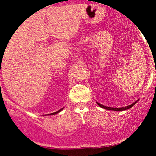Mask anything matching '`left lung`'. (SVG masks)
Instances as JSON below:
<instances>
[{"label":"left lung","mask_w":156,"mask_h":156,"mask_svg":"<svg viewBox=\"0 0 156 156\" xmlns=\"http://www.w3.org/2000/svg\"><path fill=\"white\" fill-rule=\"evenodd\" d=\"M138 100H136V101H135L134 103H133L132 104L129 105V106H125V107H121V108H112V107H108V106H103V105L100 104V103H99L98 102H96V103H97V104L99 105V106H100L101 108H105V109H107V110H112V111H125V110H127V109H129V108H130L132 107L133 106H134L135 103H137Z\"/></svg>","instance_id":"obj_1"}]
</instances>
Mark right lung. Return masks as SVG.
Instances as JSON below:
<instances>
[{
	"instance_id": "obj_1",
	"label": "right lung",
	"mask_w": 156,
	"mask_h": 156,
	"mask_svg": "<svg viewBox=\"0 0 156 156\" xmlns=\"http://www.w3.org/2000/svg\"><path fill=\"white\" fill-rule=\"evenodd\" d=\"M64 108V107L63 108H61V109H59V110H58V111H56V112H53V113H50V114H48V115H56L57 114V113H59V112H60L61 111H62V109H63Z\"/></svg>"
}]
</instances>
